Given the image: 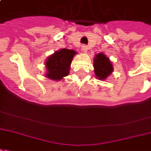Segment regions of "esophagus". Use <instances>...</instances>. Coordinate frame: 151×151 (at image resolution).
Wrapping results in <instances>:
<instances>
[{"label": "esophagus", "mask_w": 151, "mask_h": 151, "mask_svg": "<svg viewBox=\"0 0 151 151\" xmlns=\"http://www.w3.org/2000/svg\"><path fill=\"white\" fill-rule=\"evenodd\" d=\"M81 49H82V51L83 52L87 53L88 48V47H87V46H85V45H83L82 48H81Z\"/></svg>", "instance_id": "34e87169"}]
</instances>
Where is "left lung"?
I'll return each mask as SVG.
<instances>
[{
	"mask_svg": "<svg viewBox=\"0 0 151 151\" xmlns=\"http://www.w3.org/2000/svg\"><path fill=\"white\" fill-rule=\"evenodd\" d=\"M94 71L99 80H106L113 71V66L109 58L104 53H99L94 58Z\"/></svg>",
	"mask_w": 151,
	"mask_h": 151,
	"instance_id": "obj_1",
	"label": "left lung"
}]
</instances>
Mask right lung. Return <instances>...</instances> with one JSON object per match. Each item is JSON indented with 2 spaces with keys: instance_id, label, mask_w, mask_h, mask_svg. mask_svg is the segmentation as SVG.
<instances>
[{
  "instance_id": "right-lung-1",
  "label": "right lung",
  "mask_w": 151,
  "mask_h": 151,
  "mask_svg": "<svg viewBox=\"0 0 151 151\" xmlns=\"http://www.w3.org/2000/svg\"><path fill=\"white\" fill-rule=\"evenodd\" d=\"M76 54L74 50L62 48L48 56L45 62L46 77L50 80H60L68 76L71 60Z\"/></svg>"
}]
</instances>
